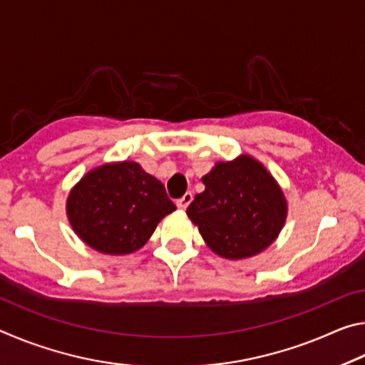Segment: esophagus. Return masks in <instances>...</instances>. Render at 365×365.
I'll return each instance as SVG.
<instances>
[{"mask_svg":"<svg viewBox=\"0 0 365 365\" xmlns=\"http://www.w3.org/2000/svg\"><path fill=\"white\" fill-rule=\"evenodd\" d=\"M193 201V195L191 193H185L180 200H177V207L182 209V211H185L190 206V202Z\"/></svg>","mask_w":365,"mask_h":365,"instance_id":"1","label":"esophagus"}]
</instances>
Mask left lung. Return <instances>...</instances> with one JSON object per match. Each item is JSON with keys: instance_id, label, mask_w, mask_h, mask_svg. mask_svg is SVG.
Here are the masks:
<instances>
[{"instance_id": "obj_1", "label": "left lung", "mask_w": 365, "mask_h": 365, "mask_svg": "<svg viewBox=\"0 0 365 365\" xmlns=\"http://www.w3.org/2000/svg\"><path fill=\"white\" fill-rule=\"evenodd\" d=\"M205 191L187 209L215 255L238 261L259 255L279 238L288 202L279 182L250 154L215 163L201 178Z\"/></svg>"}]
</instances>
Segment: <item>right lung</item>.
Here are the masks:
<instances>
[{"label": "right lung", "instance_id": "obj_1", "mask_svg": "<svg viewBox=\"0 0 365 365\" xmlns=\"http://www.w3.org/2000/svg\"><path fill=\"white\" fill-rule=\"evenodd\" d=\"M175 211L164 185L135 160L91 169L69 191L72 230L91 250L125 256L143 248L165 215Z\"/></svg>", "mask_w": 365, "mask_h": 365}]
</instances>
